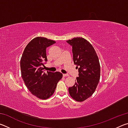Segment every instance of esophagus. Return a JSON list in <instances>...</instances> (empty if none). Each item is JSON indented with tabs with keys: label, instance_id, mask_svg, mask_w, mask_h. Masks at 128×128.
<instances>
[{
	"label": "esophagus",
	"instance_id": "obj_1",
	"mask_svg": "<svg viewBox=\"0 0 128 128\" xmlns=\"http://www.w3.org/2000/svg\"><path fill=\"white\" fill-rule=\"evenodd\" d=\"M62 76H63V77H68L69 75L68 74H62Z\"/></svg>",
	"mask_w": 128,
	"mask_h": 128
}]
</instances>
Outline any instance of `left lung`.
Wrapping results in <instances>:
<instances>
[{
	"instance_id": "1",
	"label": "left lung",
	"mask_w": 128,
	"mask_h": 128,
	"mask_svg": "<svg viewBox=\"0 0 128 128\" xmlns=\"http://www.w3.org/2000/svg\"><path fill=\"white\" fill-rule=\"evenodd\" d=\"M66 42L72 46L73 62L79 72L69 92L74 100L83 102L92 96L98 86L100 75L99 59L94 47L85 39L76 37Z\"/></svg>"
}]
</instances>
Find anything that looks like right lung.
<instances>
[{"instance_id":"obj_1","label":"right lung","mask_w":128,"mask_h":128,"mask_svg":"<svg viewBox=\"0 0 128 128\" xmlns=\"http://www.w3.org/2000/svg\"><path fill=\"white\" fill-rule=\"evenodd\" d=\"M53 40L38 36L26 46L21 56V76L32 94L40 99H47L55 92L58 82L62 77L60 72H43L47 61L46 48L55 43Z\"/></svg>"}]
</instances>
